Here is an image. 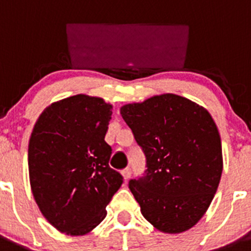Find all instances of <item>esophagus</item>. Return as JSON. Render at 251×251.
<instances>
[{
	"mask_svg": "<svg viewBox=\"0 0 251 251\" xmlns=\"http://www.w3.org/2000/svg\"><path fill=\"white\" fill-rule=\"evenodd\" d=\"M122 175H123L124 179L127 181V179H129L130 176H132V170H130V168H126V170H123Z\"/></svg>",
	"mask_w": 251,
	"mask_h": 251,
	"instance_id": "obj_1",
	"label": "esophagus"
}]
</instances>
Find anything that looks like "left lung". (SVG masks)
I'll return each mask as SVG.
<instances>
[{"label": "left lung", "mask_w": 251, "mask_h": 251, "mask_svg": "<svg viewBox=\"0 0 251 251\" xmlns=\"http://www.w3.org/2000/svg\"><path fill=\"white\" fill-rule=\"evenodd\" d=\"M121 114L146 154L147 170L129 181L142 215L162 232L191 229L207 211L223 172L212 117L176 94L126 104Z\"/></svg>", "instance_id": "left-lung-1"}]
</instances>
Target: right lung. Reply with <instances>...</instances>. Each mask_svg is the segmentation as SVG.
Wrapping results in <instances>:
<instances>
[{"label": "right lung", "instance_id": "right-lung-1", "mask_svg": "<svg viewBox=\"0 0 251 251\" xmlns=\"http://www.w3.org/2000/svg\"><path fill=\"white\" fill-rule=\"evenodd\" d=\"M112 108L98 97H69L49 105L31 133L32 195L46 220L66 235L97 227L123 183L109 167L112 147L104 141Z\"/></svg>", "mask_w": 251, "mask_h": 251}]
</instances>
